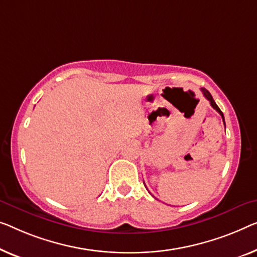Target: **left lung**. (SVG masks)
Returning a JSON list of instances; mask_svg holds the SVG:
<instances>
[{"label":"left lung","instance_id":"1","mask_svg":"<svg viewBox=\"0 0 257 257\" xmlns=\"http://www.w3.org/2000/svg\"><path fill=\"white\" fill-rule=\"evenodd\" d=\"M201 91L203 92V95H204V97H205L206 99H208V100L210 101V105H211V106L213 107V108H214V109H216V110H217V112L220 114V115H221V117H223V121H224V114H223V112H221V110H220V108H219V107H218V106H217V104H216V102H214V100H213V98H212V95H211V94H210V92H209L208 90H206V89H204V87H202V89H201ZM224 123H225V121H224Z\"/></svg>","mask_w":257,"mask_h":257}]
</instances>
